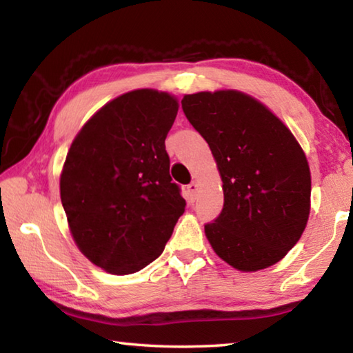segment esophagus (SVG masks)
<instances>
[{"label": "esophagus", "instance_id": "esophagus-1", "mask_svg": "<svg viewBox=\"0 0 353 353\" xmlns=\"http://www.w3.org/2000/svg\"><path fill=\"white\" fill-rule=\"evenodd\" d=\"M187 190H188V193H190V198H191V199H196V194H198V190H199L198 181L191 182V183L188 185V187H187Z\"/></svg>", "mask_w": 353, "mask_h": 353}]
</instances>
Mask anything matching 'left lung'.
<instances>
[{
	"label": "left lung",
	"instance_id": "1",
	"mask_svg": "<svg viewBox=\"0 0 353 353\" xmlns=\"http://www.w3.org/2000/svg\"><path fill=\"white\" fill-rule=\"evenodd\" d=\"M182 109L210 146L224 207L205 236L238 271L276 265L305 230L312 174L291 130L260 101L238 90L185 94Z\"/></svg>",
	"mask_w": 353,
	"mask_h": 353
}]
</instances>
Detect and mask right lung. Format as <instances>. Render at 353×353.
Wrapping results in <instances>:
<instances>
[{
    "mask_svg": "<svg viewBox=\"0 0 353 353\" xmlns=\"http://www.w3.org/2000/svg\"><path fill=\"white\" fill-rule=\"evenodd\" d=\"M177 110L166 92L124 93L83 124L65 159L61 199L73 240L115 276L157 259L185 212L165 149Z\"/></svg>",
    "mask_w": 353,
    "mask_h": 353,
    "instance_id": "add662e5",
    "label": "right lung"
}]
</instances>
